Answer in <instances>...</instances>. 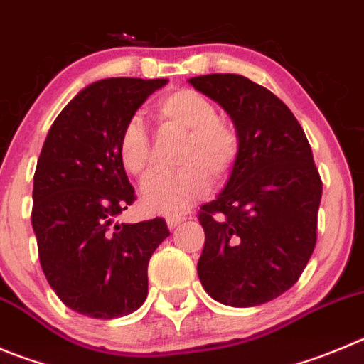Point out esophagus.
I'll return each mask as SVG.
<instances>
[{"mask_svg": "<svg viewBox=\"0 0 364 364\" xmlns=\"http://www.w3.org/2000/svg\"><path fill=\"white\" fill-rule=\"evenodd\" d=\"M186 217L185 215H168L166 217V226L171 230H174L176 226H179L181 223H185Z\"/></svg>", "mask_w": 364, "mask_h": 364, "instance_id": "34e87169", "label": "esophagus"}]
</instances>
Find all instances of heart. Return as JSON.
Returning a JSON list of instances; mask_svg holds the SVG:
<instances>
[{
    "label": "heart",
    "mask_w": 364,
    "mask_h": 364,
    "mask_svg": "<svg viewBox=\"0 0 364 364\" xmlns=\"http://www.w3.org/2000/svg\"><path fill=\"white\" fill-rule=\"evenodd\" d=\"M154 117L163 131L185 132L176 172L152 174L141 188L149 212L179 213L201 199L215 181L232 174L242 151V136L230 118L217 114L210 98L193 90H174L154 105ZM118 158L129 174L144 178L152 166V144L147 129L131 118L118 136Z\"/></svg>",
    "instance_id": "heart-1"
}]
</instances>
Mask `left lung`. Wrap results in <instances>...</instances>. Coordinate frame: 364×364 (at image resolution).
Instances as JSON below:
<instances>
[{
	"mask_svg": "<svg viewBox=\"0 0 364 364\" xmlns=\"http://www.w3.org/2000/svg\"><path fill=\"white\" fill-rule=\"evenodd\" d=\"M232 117L242 151L226 188L199 210L203 287L232 307H255L291 289L316 246L320 172L291 109L242 75L188 80Z\"/></svg>",
	"mask_w": 364,
	"mask_h": 364,
	"instance_id": "obj_1",
	"label": "left lung"
}]
</instances>
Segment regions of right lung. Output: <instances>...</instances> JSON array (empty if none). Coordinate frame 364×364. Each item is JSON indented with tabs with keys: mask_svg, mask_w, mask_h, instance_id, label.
<instances>
[{
	"mask_svg": "<svg viewBox=\"0 0 364 364\" xmlns=\"http://www.w3.org/2000/svg\"><path fill=\"white\" fill-rule=\"evenodd\" d=\"M166 79L91 84L50 127L33 174L32 226L43 273L64 305L90 318L131 314L147 298V267L171 235L161 217L118 223L136 201L118 136Z\"/></svg>",
	"mask_w": 364,
	"mask_h": 364,
	"instance_id": "add662e5",
	"label": "right lung"
}]
</instances>
